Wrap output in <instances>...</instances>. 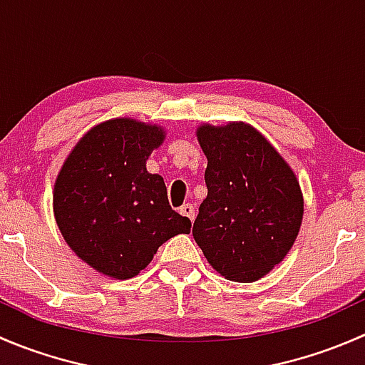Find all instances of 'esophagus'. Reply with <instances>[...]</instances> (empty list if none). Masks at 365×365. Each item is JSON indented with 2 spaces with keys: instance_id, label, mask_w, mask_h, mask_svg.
I'll return each mask as SVG.
<instances>
[{
  "instance_id": "34e87169",
  "label": "esophagus",
  "mask_w": 365,
  "mask_h": 365,
  "mask_svg": "<svg viewBox=\"0 0 365 365\" xmlns=\"http://www.w3.org/2000/svg\"><path fill=\"white\" fill-rule=\"evenodd\" d=\"M178 212L182 213L183 217H187V219H189V220H194V206L190 205V203H185V205L180 206Z\"/></svg>"
}]
</instances>
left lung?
<instances>
[{
	"label": "left lung",
	"mask_w": 365,
	"mask_h": 365,
	"mask_svg": "<svg viewBox=\"0 0 365 365\" xmlns=\"http://www.w3.org/2000/svg\"><path fill=\"white\" fill-rule=\"evenodd\" d=\"M197 141L208 159V194L192 235L208 263L230 281L252 282L284 259L304 217L295 173L244 121L203 123Z\"/></svg>",
	"instance_id": "1"
}]
</instances>
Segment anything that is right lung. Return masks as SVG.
Wrapping results in <instances>:
<instances>
[{
	"label": "right lung",
	"mask_w": 365,
	"mask_h": 365,
	"mask_svg": "<svg viewBox=\"0 0 365 365\" xmlns=\"http://www.w3.org/2000/svg\"><path fill=\"white\" fill-rule=\"evenodd\" d=\"M165 132L116 118L95 125L70 152L54 183V219L84 263L113 279L135 277L190 220L169 206L164 178L146 160Z\"/></svg>",
	"instance_id": "1"
}]
</instances>
